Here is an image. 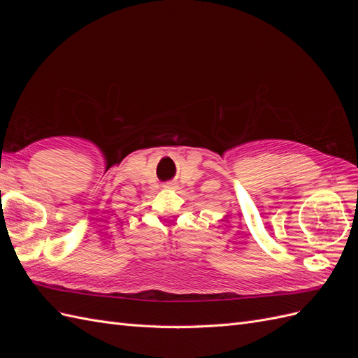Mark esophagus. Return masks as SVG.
Masks as SVG:
<instances>
[{
    "mask_svg": "<svg viewBox=\"0 0 358 358\" xmlns=\"http://www.w3.org/2000/svg\"><path fill=\"white\" fill-rule=\"evenodd\" d=\"M166 188H175L176 187V183H173V182H170V183H166V185H164Z\"/></svg>",
    "mask_w": 358,
    "mask_h": 358,
    "instance_id": "1",
    "label": "esophagus"
}]
</instances>
